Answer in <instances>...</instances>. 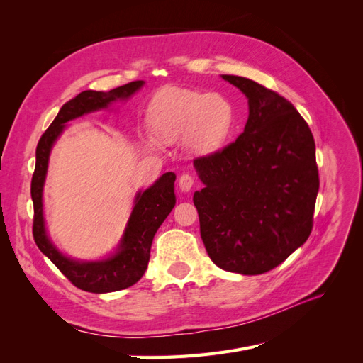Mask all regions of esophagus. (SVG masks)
I'll return each instance as SVG.
<instances>
[{
  "instance_id": "obj_1",
  "label": "esophagus",
  "mask_w": 363,
  "mask_h": 363,
  "mask_svg": "<svg viewBox=\"0 0 363 363\" xmlns=\"http://www.w3.org/2000/svg\"><path fill=\"white\" fill-rule=\"evenodd\" d=\"M194 186V177L191 174H183L182 177L179 179V188L183 192H189Z\"/></svg>"
}]
</instances>
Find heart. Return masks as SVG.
Instances as JSON below:
<instances>
[{
	"instance_id": "obj_1",
	"label": "heart",
	"mask_w": 363,
	"mask_h": 363,
	"mask_svg": "<svg viewBox=\"0 0 363 363\" xmlns=\"http://www.w3.org/2000/svg\"><path fill=\"white\" fill-rule=\"evenodd\" d=\"M148 123L164 144L188 138L196 151L215 152L233 136L238 112L224 94L168 87L152 100Z\"/></svg>"
}]
</instances>
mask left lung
Wrapping results in <instances>:
<instances>
[{"label": "left lung", "instance_id": "1", "mask_svg": "<svg viewBox=\"0 0 363 363\" xmlns=\"http://www.w3.org/2000/svg\"><path fill=\"white\" fill-rule=\"evenodd\" d=\"M248 98L244 133L194 160V194L208 257L230 272L279 267L309 238L320 177L315 140L286 98L245 77L223 75Z\"/></svg>", "mask_w": 363, "mask_h": 363}]
</instances>
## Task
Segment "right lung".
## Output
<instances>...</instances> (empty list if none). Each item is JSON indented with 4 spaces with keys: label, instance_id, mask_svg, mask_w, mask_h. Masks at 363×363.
I'll return each instance as SVG.
<instances>
[{
    "label": "right lung",
    "instance_id": "add662e5",
    "mask_svg": "<svg viewBox=\"0 0 363 363\" xmlns=\"http://www.w3.org/2000/svg\"><path fill=\"white\" fill-rule=\"evenodd\" d=\"M144 82L136 80L119 86L111 92L84 91L65 103L51 125L39 139L36 148V168L31 179V200L35 207L33 216V238L38 248L45 255L74 286L86 292L104 294L130 288L140 280L148 267L150 250L157 228L167 219L175 206L174 182L175 174L167 172L144 192H139L131 211L127 228L118 251L112 257L98 262H80L65 257L51 244L45 232L42 211V189L45 182L48 159L52 144L60 136L65 124L71 119L94 111L106 108L116 100H125L140 89Z\"/></svg>",
    "mask_w": 363,
    "mask_h": 363
}]
</instances>
